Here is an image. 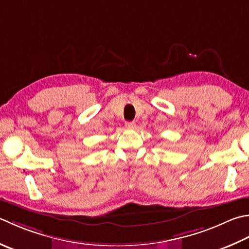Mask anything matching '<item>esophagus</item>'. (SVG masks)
<instances>
[{
	"label": "esophagus",
	"instance_id": "34e87169",
	"mask_svg": "<svg viewBox=\"0 0 249 249\" xmlns=\"http://www.w3.org/2000/svg\"><path fill=\"white\" fill-rule=\"evenodd\" d=\"M125 126H126V128H128V129H133V128H135L136 123H135V122H126V123H125Z\"/></svg>",
	"mask_w": 249,
	"mask_h": 249
}]
</instances>
